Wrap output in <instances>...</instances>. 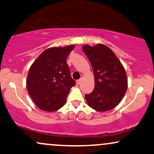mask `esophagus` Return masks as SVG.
Here are the masks:
<instances>
[{"label":"esophagus","mask_w":154,"mask_h":154,"mask_svg":"<svg viewBox=\"0 0 154 154\" xmlns=\"http://www.w3.org/2000/svg\"><path fill=\"white\" fill-rule=\"evenodd\" d=\"M81 81H82L81 79H78V80H77V82H76V84H77V85H79L81 83Z\"/></svg>","instance_id":"34e87169"}]
</instances>
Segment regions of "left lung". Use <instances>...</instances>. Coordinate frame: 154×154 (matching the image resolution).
<instances>
[{
  "mask_svg": "<svg viewBox=\"0 0 154 154\" xmlns=\"http://www.w3.org/2000/svg\"><path fill=\"white\" fill-rule=\"evenodd\" d=\"M82 49L91 63L95 75V88L85 95L88 105L98 112L113 109L120 103L128 88L123 64L107 46L84 45Z\"/></svg>",
  "mask_w": 154,
  "mask_h": 154,
  "instance_id": "left-lung-1",
  "label": "left lung"
}]
</instances>
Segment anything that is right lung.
Instances as JSON below:
<instances>
[{
    "instance_id": "add662e5",
    "label": "right lung",
    "mask_w": 154,
    "mask_h": 154,
    "mask_svg": "<svg viewBox=\"0 0 154 154\" xmlns=\"http://www.w3.org/2000/svg\"><path fill=\"white\" fill-rule=\"evenodd\" d=\"M74 48L75 45L49 48L31 64L26 79L27 90L42 110L54 112L65 105L70 89L75 85L66 62Z\"/></svg>"
}]
</instances>
